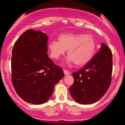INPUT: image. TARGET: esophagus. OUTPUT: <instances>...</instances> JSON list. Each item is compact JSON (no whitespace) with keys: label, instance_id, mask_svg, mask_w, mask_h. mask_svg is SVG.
Wrapping results in <instances>:
<instances>
[{"label":"esophagus","instance_id":"1","mask_svg":"<svg viewBox=\"0 0 125 125\" xmlns=\"http://www.w3.org/2000/svg\"><path fill=\"white\" fill-rule=\"evenodd\" d=\"M63 72H64V74H65V75H70V72H68V71L66 70H63Z\"/></svg>","mask_w":125,"mask_h":125}]
</instances>
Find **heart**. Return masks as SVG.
<instances>
[{
    "label": "heart",
    "mask_w": 125,
    "mask_h": 125,
    "mask_svg": "<svg viewBox=\"0 0 125 125\" xmlns=\"http://www.w3.org/2000/svg\"><path fill=\"white\" fill-rule=\"evenodd\" d=\"M96 43L91 35L68 33L61 34L58 41L52 40L48 44L49 55L52 58L58 60L67 50L68 63H75L78 67L89 62L94 55Z\"/></svg>",
    "instance_id": "b5f03b06"
}]
</instances>
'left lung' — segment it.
<instances>
[{
  "mask_svg": "<svg viewBox=\"0 0 125 125\" xmlns=\"http://www.w3.org/2000/svg\"><path fill=\"white\" fill-rule=\"evenodd\" d=\"M112 68V51L102 43L99 52L90 61L72 73L74 82L69 91L73 99L82 104L98 102L110 87Z\"/></svg>",
  "mask_w": 125,
  "mask_h": 125,
  "instance_id": "obj_1",
  "label": "left lung"
}]
</instances>
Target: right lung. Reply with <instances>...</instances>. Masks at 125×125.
Listing matches in <instances>:
<instances>
[{
    "label": "right lung",
    "mask_w": 125,
    "mask_h": 125,
    "mask_svg": "<svg viewBox=\"0 0 125 125\" xmlns=\"http://www.w3.org/2000/svg\"><path fill=\"white\" fill-rule=\"evenodd\" d=\"M48 36L30 29L13 46L11 60L12 81L20 97L29 103L41 104L49 100L54 86L64 73L47 55Z\"/></svg>",
    "instance_id": "1"
}]
</instances>
